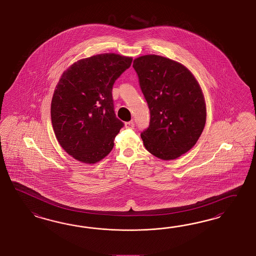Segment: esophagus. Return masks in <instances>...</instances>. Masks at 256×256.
<instances>
[{"mask_svg":"<svg viewBox=\"0 0 256 256\" xmlns=\"http://www.w3.org/2000/svg\"><path fill=\"white\" fill-rule=\"evenodd\" d=\"M134 126H135V123L133 122V121H130V122H126V123H124V128H134Z\"/></svg>","mask_w":256,"mask_h":256,"instance_id":"obj_1","label":"esophagus"}]
</instances>
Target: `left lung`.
Here are the masks:
<instances>
[{"label": "left lung", "mask_w": 256, "mask_h": 256, "mask_svg": "<svg viewBox=\"0 0 256 256\" xmlns=\"http://www.w3.org/2000/svg\"><path fill=\"white\" fill-rule=\"evenodd\" d=\"M133 68L150 110L140 133L148 152L163 160L177 158L193 147L206 123L200 84L182 64L161 56H142Z\"/></svg>", "instance_id": "left-lung-1"}]
</instances>
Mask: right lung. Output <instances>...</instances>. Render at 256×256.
Instances as JSON below:
<instances>
[{
    "label": "right lung",
    "mask_w": 256,
    "mask_h": 256,
    "mask_svg": "<svg viewBox=\"0 0 256 256\" xmlns=\"http://www.w3.org/2000/svg\"><path fill=\"white\" fill-rule=\"evenodd\" d=\"M132 58L114 53L74 63L63 72L51 102V120L60 144L74 158L94 164L114 146L124 123L114 112L112 86Z\"/></svg>",
    "instance_id": "1"
}]
</instances>
